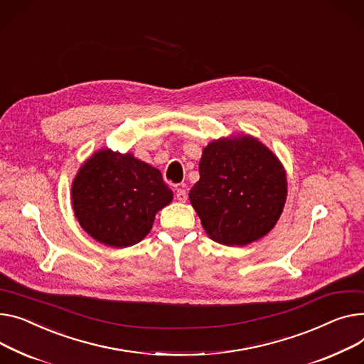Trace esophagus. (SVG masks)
<instances>
[{"mask_svg":"<svg viewBox=\"0 0 364 364\" xmlns=\"http://www.w3.org/2000/svg\"><path fill=\"white\" fill-rule=\"evenodd\" d=\"M176 199L181 203H184L187 200V191L184 188H178L176 193Z\"/></svg>","mask_w":364,"mask_h":364,"instance_id":"obj_1","label":"esophagus"}]
</instances>
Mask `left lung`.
Returning <instances> with one entry per match:
<instances>
[{"instance_id":"left-lung-1","label":"left lung","mask_w":364,"mask_h":364,"mask_svg":"<svg viewBox=\"0 0 364 364\" xmlns=\"http://www.w3.org/2000/svg\"><path fill=\"white\" fill-rule=\"evenodd\" d=\"M188 198L206 234L225 246H246L268 234L287 199L282 164L249 134L210 141Z\"/></svg>"}]
</instances>
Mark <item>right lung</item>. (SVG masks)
<instances>
[{"mask_svg": "<svg viewBox=\"0 0 364 364\" xmlns=\"http://www.w3.org/2000/svg\"><path fill=\"white\" fill-rule=\"evenodd\" d=\"M173 191L159 169L111 149L95 152L71 184V205L82 228L111 247H130L149 234Z\"/></svg>", "mask_w": 364, "mask_h": 364, "instance_id": "right-lung-1", "label": "right lung"}]
</instances>
